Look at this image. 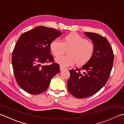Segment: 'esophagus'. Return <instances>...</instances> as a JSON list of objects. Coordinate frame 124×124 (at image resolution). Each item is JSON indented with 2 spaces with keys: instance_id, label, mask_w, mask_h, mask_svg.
<instances>
[{
  "instance_id": "1",
  "label": "esophagus",
  "mask_w": 124,
  "mask_h": 124,
  "mask_svg": "<svg viewBox=\"0 0 124 124\" xmlns=\"http://www.w3.org/2000/svg\"><path fill=\"white\" fill-rule=\"evenodd\" d=\"M66 70L65 67L62 66H60V71H62V70Z\"/></svg>"
}]
</instances>
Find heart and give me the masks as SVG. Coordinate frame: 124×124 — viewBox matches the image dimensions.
<instances>
[{
  "label": "heart",
  "instance_id": "b5f03b06",
  "mask_svg": "<svg viewBox=\"0 0 124 124\" xmlns=\"http://www.w3.org/2000/svg\"><path fill=\"white\" fill-rule=\"evenodd\" d=\"M50 49L55 57H59L67 50V55L56 58L55 62L63 67L85 65L92 58L94 45L92 42L77 34L70 33L65 36L62 42L54 39L50 44Z\"/></svg>",
  "mask_w": 124,
  "mask_h": 124
}]
</instances>
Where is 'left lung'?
Returning <instances> with one entry per match:
<instances>
[{
	"instance_id": "1",
	"label": "left lung",
	"mask_w": 124,
	"mask_h": 124,
	"mask_svg": "<svg viewBox=\"0 0 124 124\" xmlns=\"http://www.w3.org/2000/svg\"><path fill=\"white\" fill-rule=\"evenodd\" d=\"M92 40L94 51L90 59L79 69L70 70L67 81L69 93L78 98L90 97L104 86L111 71L114 55L110 43L96 33L85 32ZM83 70L80 73L79 70Z\"/></svg>"
}]
</instances>
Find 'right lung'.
I'll return each instance as SVG.
<instances>
[{
    "label": "right lung",
    "mask_w": 124,
    "mask_h": 124,
    "mask_svg": "<svg viewBox=\"0 0 124 124\" xmlns=\"http://www.w3.org/2000/svg\"><path fill=\"white\" fill-rule=\"evenodd\" d=\"M55 29L38 26L22 34L13 51L12 63L16 81L22 89L32 95L46 90L51 80L60 72L59 65L54 62L50 44L61 36ZM52 62L50 65L44 63Z\"/></svg>",
    "instance_id": "obj_1"
}]
</instances>
